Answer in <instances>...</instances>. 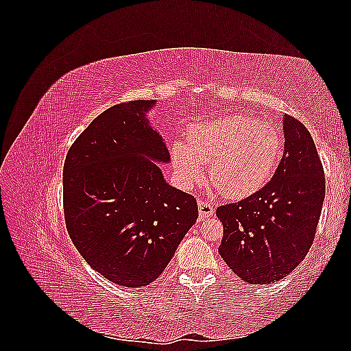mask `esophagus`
<instances>
[{"label":"esophagus","mask_w":351,"mask_h":351,"mask_svg":"<svg viewBox=\"0 0 351 351\" xmlns=\"http://www.w3.org/2000/svg\"><path fill=\"white\" fill-rule=\"evenodd\" d=\"M197 208H199V215H200V218L212 217V215H214V212H215L214 205H212L210 202H206V200H199Z\"/></svg>","instance_id":"esophagus-1"}]
</instances>
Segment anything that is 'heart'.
I'll return each instance as SVG.
<instances>
[{"label":"heart","mask_w":351,"mask_h":351,"mask_svg":"<svg viewBox=\"0 0 351 351\" xmlns=\"http://www.w3.org/2000/svg\"><path fill=\"white\" fill-rule=\"evenodd\" d=\"M282 151L281 133L268 123L246 115H230L197 124L187 142L171 145L176 171L184 186H196L209 176L230 199L256 193L274 174Z\"/></svg>","instance_id":"obj_1"}]
</instances>
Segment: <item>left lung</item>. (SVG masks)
Wrapping results in <instances>:
<instances>
[{
	"instance_id": "left-lung-1",
	"label": "left lung",
	"mask_w": 351,
	"mask_h": 351,
	"mask_svg": "<svg viewBox=\"0 0 351 351\" xmlns=\"http://www.w3.org/2000/svg\"><path fill=\"white\" fill-rule=\"evenodd\" d=\"M284 154L271 182L217 208L224 227L219 254L249 284L280 281L309 252L325 199V174L309 130L284 115Z\"/></svg>"
}]
</instances>
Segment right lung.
<instances>
[{
	"label": "right lung",
	"mask_w": 351,
	"mask_h": 351,
	"mask_svg": "<svg viewBox=\"0 0 351 351\" xmlns=\"http://www.w3.org/2000/svg\"><path fill=\"white\" fill-rule=\"evenodd\" d=\"M154 104L121 102L99 114L62 168L73 244L95 271L124 287L155 281L199 215L195 196L167 184L154 162L169 161L145 117Z\"/></svg>",
	"instance_id": "add662e5"
}]
</instances>
